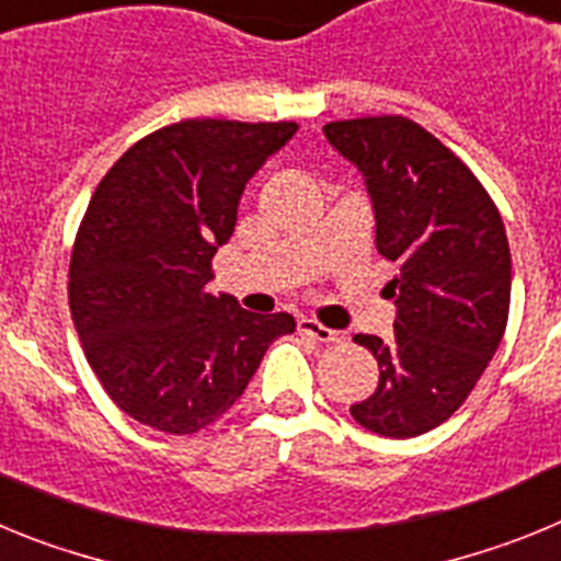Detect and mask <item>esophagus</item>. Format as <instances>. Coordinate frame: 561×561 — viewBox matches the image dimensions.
Masks as SVG:
<instances>
[{
    "label": "esophagus",
    "mask_w": 561,
    "mask_h": 561,
    "mask_svg": "<svg viewBox=\"0 0 561 561\" xmlns=\"http://www.w3.org/2000/svg\"><path fill=\"white\" fill-rule=\"evenodd\" d=\"M297 331L306 336H311V340H317V342H325V345H336V342H342L340 331L325 329L323 323H317L314 317H300V320H297Z\"/></svg>",
    "instance_id": "34e87169"
}]
</instances>
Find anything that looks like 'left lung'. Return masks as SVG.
Instances as JSON below:
<instances>
[{
  "instance_id": "obj_1",
  "label": "left lung",
  "mask_w": 561,
  "mask_h": 561,
  "mask_svg": "<svg viewBox=\"0 0 561 561\" xmlns=\"http://www.w3.org/2000/svg\"><path fill=\"white\" fill-rule=\"evenodd\" d=\"M331 146L365 176L376 250L399 266L393 340L356 334L379 388L351 404L362 427L413 438L469 399L508 323L512 250L489 191L458 153L401 114L336 121Z\"/></svg>"
}]
</instances>
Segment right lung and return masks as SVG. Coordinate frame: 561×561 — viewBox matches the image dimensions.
<instances>
[{"mask_svg": "<svg viewBox=\"0 0 561 561\" xmlns=\"http://www.w3.org/2000/svg\"><path fill=\"white\" fill-rule=\"evenodd\" d=\"M297 123L187 117L134 142L95 187L69 261V311L89 368L134 421L193 435L244 393L295 317L205 289L238 199Z\"/></svg>", "mask_w": 561, "mask_h": 561, "instance_id": "right-lung-1", "label": "right lung"}]
</instances>
